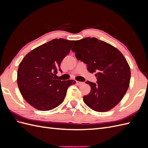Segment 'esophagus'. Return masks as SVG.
<instances>
[{"mask_svg":"<svg viewBox=\"0 0 148 148\" xmlns=\"http://www.w3.org/2000/svg\"><path fill=\"white\" fill-rule=\"evenodd\" d=\"M77 84L78 85H82V84H83V82H79V81H77Z\"/></svg>","mask_w":148,"mask_h":148,"instance_id":"34e87169","label":"esophagus"}]
</instances>
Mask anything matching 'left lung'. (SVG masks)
<instances>
[{
    "label": "left lung",
    "mask_w": 148,
    "mask_h": 148,
    "mask_svg": "<svg viewBox=\"0 0 148 148\" xmlns=\"http://www.w3.org/2000/svg\"><path fill=\"white\" fill-rule=\"evenodd\" d=\"M71 51L87 65L89 72H96L97 83L86 82L91 91L83 96L84 102L99 112L113 109L122 99L130 82V68L122 52L96 38L75 41Z\"/></svg>",
    "instance_id": "obj_1"
}]
</instances>
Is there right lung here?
I'll list each match as a JSON object with an SVG mask.
<instances>
[{"label":"right lung","mask_w":148,"mask_h":148,"mask_svg":"<svg viewBox=\"0 0 148 148\" xmlns=\"http://www.w3.org/2000/svg\"><path fill=\"white\" fill-rule=\"evenodd\" d=\"M74 41L54 39L28 53L19 64L17 84L25 100L34 108L46 111L64 101L68 88L76 82L56 79L60 64Z\"/></svg>","instance_id":"add662e5"}]
</instances>
